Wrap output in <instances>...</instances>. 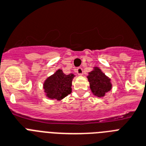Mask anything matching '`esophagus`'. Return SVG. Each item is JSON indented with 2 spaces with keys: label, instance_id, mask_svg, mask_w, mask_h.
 Returning a JSON list of instances; mask_svg holds the SVG:
<instances>
[{
  "label": "esophagus",
  "instance_id": "1",
  "mask_svg": "<svg viewBox=\"0 0 146 146\" xmlns=\"http://www.w3.org/2000/svg\"><path fill=\"white\" fill-rule=\"evenodd\" d=\"M76 73H77L79 76H82L83 74V70H82V67H78L76 69Z\"/></svg>",
  "mask_w": 146,
  "mask_h": 146
}]
</instances>
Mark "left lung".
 <instances>
[{
    "label": "left lung",
    "instance_id": "8db88e82",
    "mask_svg": "<svg viewBox=\"0 0 146 146\" xmlns=\"http://www.w3.org/2000/svg\"><path fill=\"white\" fill-rule=\"evenodd\" d=\"M92 93L97 97H103L105 93L112 88L111 79H109L98 67H94V70L89 73L87 76Z\"/></svg>",
    "mask_w": 146,
    "mask_h": 146
}]
</instances>
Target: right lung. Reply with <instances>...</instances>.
<instances>
[{
	"label": "right lung",
	"mask_w": 146,
	"mask_h": 146,
	"mask_svg": "<svg viewBox=\"0 0 146 146\" xmlns=\"http://www.w3.org/2000/svg\"><path fill=\"white\" fill-rule=\"evenodd\" d=\"M75 76L73 73L66 75L62 70H57L44 81V89L46 96L51 99L60 101L72 92V80Z\"/></svg>",
	"instance_id": "add662e5"
}]
</instances>
